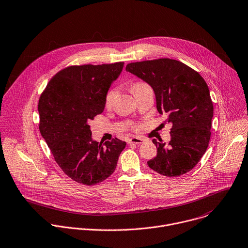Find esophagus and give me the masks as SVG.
Here are the masks:
<instances>
[{
    "label": "esophagus",
    "mask_w": 248,
    "mask_h": 248,
    "mask_svg": "<svg viewBox=\"0 0 248 248\" xmlns=\"http://www.w3.org/2000/svg\"><path fill=\"white\" fill-rule=\"evenodd\" d=\"M143 139L142 138H139V137H133V138H130L128 140V144H141L143 143Z\"/></svg>",
    "instance_id": "obj_1"
}]
</instances>
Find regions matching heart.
Listing matches in <instances>:
<instances>
[{
    "label": "heart",
    "instance_id": "obj_1",
    "mask_svg": "<svg viewBox=\"0 0 248 248\" xmlns=\"http://www.w3.org/2000/svg\"><path fill=\"white\" fill-rule=\"evenodd\" d=\"M146 87H149L147 84H144V82H137V84H135L133 87H132V92L135 93L136 91L140 90V89H143V88H146ZM116 94H117V91L115 89H111L107 94H106V97H105V105L108 107V106H111L115 97H116Z\"/></svg>",
    "mask_w": 248,
    "mask_h": 248
}]
</instances>
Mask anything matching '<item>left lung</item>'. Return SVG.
<instances>
[{"instance_id":"8db88e82","label":"left lung","mask_w":248,"mask_h":248,"mask_svg":"<svg viewBox=\"0 0 248 248\" xmlns=\"http://www.w3.org/2000/svg\"><path fill=\"white\" fill-rule=\"evenodd\" d=\"M125 70L150 85L156 110L172 124L169 144L153 139L156 155L148 166L176 177L193 170L204 155L211 135L213 104L203 78L186 64L170 58L133 62Z\"/></svg>"}]
</instances>
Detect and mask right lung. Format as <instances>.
<instances>
[{"mask_svg":"<svg viewBox=\"0 0 248 248\" xmlns=\"http://www.w3.org/2000/svg\"><path fill=\"white\" fill-rule=\"evenodd\" d=\"M124 62L69 66L49 80L38 111L40 132L55 161L74 181L95 185L115 171L126 143L118 138L97 142L89 121L101 114L105 97Z\"/></svg>","mask_w":248,"mask_h":248,"instance_id":"obj_1","label":"right lung"}]
</instances>
